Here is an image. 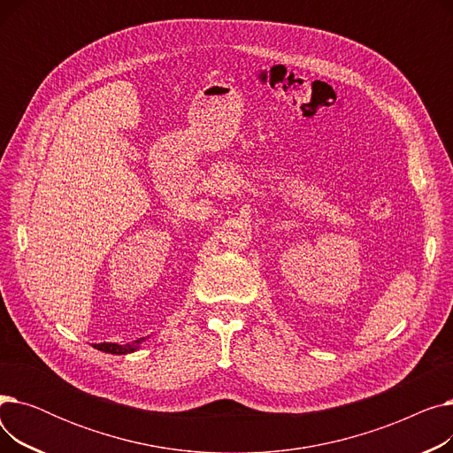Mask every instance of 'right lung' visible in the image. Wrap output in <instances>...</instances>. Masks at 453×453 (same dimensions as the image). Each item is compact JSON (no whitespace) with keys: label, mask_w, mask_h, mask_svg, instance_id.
Masks as SVG:
<instances>
[{"label":"right lung","mask_w":453,"mask_h":453,"mask_svg":"<svg viewBox=\"0 0 453 453\" xmlns=\"http://www.w3.org/2000/svg\"><path fill=\"white\" fill-rule=\"evenodd\" d=\"M139 342L141 340H137V343ZM93 347L103 350V352H110V354H128L137 349V345H117V343H95Z\"/></svg>","instance_id":"1"}]
</instances>
